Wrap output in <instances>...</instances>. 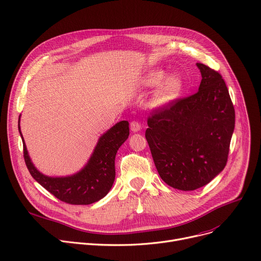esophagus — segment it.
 <instances>
[{
  "label": "esophagus",
  "mask_w": 261,
  "mask_h": 261,
  "mask_svg": "<svg viewBox=\"0 0 261 261\" xmlns=\"http://www.w3.org/2000/svg\"><path fill=\"white\" fill-rule=\"evenodd\" d=\"M130 129H132V132H134V133L139 132V130L141 129V125H140L139 122H138V121H133V122H130Z\"/></svg>",
  "instance_id": "34e87169"
}]
</instances>
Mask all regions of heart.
<instances>
[{
    "label": "heart",
    "instance_id": "b5f03b06",
    "mask_svg": "<svg viewBox=\"0 0 261 261\" xmlns=\"http://www.w3.org/2000/svg\"><path fill=\"white\" fill-rule=\"evenodd\" d=\"M165 77L166 72L164 70L154 69L145 73L140 80V87L144 89L154 88L160 84H162L157 89L154 97V102L156 105H164L172 102L181 94L183 89V81L180 76L171 75L166 80ZM162 81L163 83L162 82Z\"/></svg>",
    "mask_w": 261,
    "mask_h": 261
}]
</instances>
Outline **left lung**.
Segmentation results:
<instances>
[{
  "label": "left lung",
  "mask_w": 261,
  "mask_h": 261,
  "mask_svg": "<svg viewBox=\"0 0 261 261\" xmlns=\"http://www.w3.org/2000/svg\"><path fill=\"white\" fill-rule=\"evenodd\" d=\"M201 83L196 94L158 107L145 132L161 179L174 189L204 187L226 165L235 110L221 74L197 63Z\"/></svg>",
  "instance_id": "1"
}]
</instances>
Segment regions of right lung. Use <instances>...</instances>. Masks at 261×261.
<instances>
[{
	"instance_id": "right-lung-1",
	"label": "right lung",
	"mask_w": 261,
	"mask_h": 261,
	"mask_svg": "<svg viewBox=\"0 0 261 261\" xmlns=\"http://www.w3.org/2000/svg\"><path fill=\"white\" fill-rule=\"evenodd\" d=\"M127 121H120L103 134L86 165L78 173L67 177H48L40 173L33 164L23 139L24 160L30 175L59 200L69 204L85 205L105 197L115 181V158L119 147L129 136Z\"/></svg>"
}]
</instances>
